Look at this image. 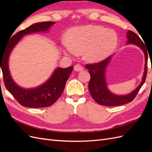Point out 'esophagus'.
<instances>
[{
  "label": "esophagus",
  "instance_id": "obj_1",
  "mask_svg": "<svg viewBox=\"0 0 152 152\" xmlns=\"http://www.w3.org/2000/svg\"><path fill=\"white\" fill-rule=\"evenodd\" d=\"M84 70L83 67H82L79 64H77V65L74 66V70L76 72H81Z\"/></svg>",
  "mask_w": 152,
  "mask_h": 152
}]
</instances>
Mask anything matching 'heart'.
Wrapping results in <instances>:
<instances>
[{"label":"heart","instance_id":"1","mask_svg":"<svg viewBox=\"0 0 152 152\" xmlns=\"http://www.w3.org/2000/svg\"><path fill=\"white\" fill-rule=\"evenodd\" d=\"M118 35L111 29L99 25L75 27L61 39L65 54L75 56L83 51L85 58L91 62L102 61L111 55L117 47Z\"/></svg>","mask_w":152,"mask_h":152}]
</instances>
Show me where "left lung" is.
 <instances>
[{
  "label": "left lung",
  "mask_w": 152,
  "mask_h": 152,
  "mask_svg": "<svg viewBox=\"0 0 152 152\" xmlns=\"http://www.w3.org/2000/svg\"><path fill=\"white\" fill-rule=\"evenodd\" d=\"M127 42L126 44H134L138 46L144 53L145 56V64L144 73L140 84L132 91L131 93L126 95H117L110 92L107 87L106 81V70L112 59L110 56L104 60L98 63L86 65V68L89 70L91 79L89 82V91L92 97L98 104L114 107L129 103L134 99L142 86L145 83L147 74V64H148V52L144 42L137 35L131 30L127 32Z\"/></svg>",
  "instance_id": "obj_1"
}]
</instances>
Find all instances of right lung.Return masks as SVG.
Listing matches in <instances>:
<instances>
[{
	"mask_svg": "<svg viewBox=\"0 0 152 152\" xmlns=\"http://www.w3.org/2000/svg\"><path fill=\"white\" fill-rule=\"evenodd\" d=\"M55 23L45 21L33 24L25 30L18 31L7 43L0 54V69L2 71L4 82L6 89L20 104L29 108H44L52 105L60 97L66 82L73 67L57 68L52 75L42 85L32 89H25L17 85L12 79L9 69V58L12 49L25 35L48 31ZM1 66H0V65Z\"/></svg>",
	"mask_w": 152,
	"mask_h": 152,
	"instance_id": "1",
	"label": "right lung"
}]
</instances>
